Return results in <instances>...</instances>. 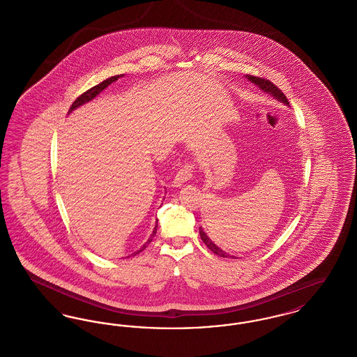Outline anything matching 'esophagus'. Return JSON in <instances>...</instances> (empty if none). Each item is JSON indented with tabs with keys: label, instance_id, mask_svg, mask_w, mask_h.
<instances>
[{
	"label": "esophagus",
	"instance_id": "34e87169",
	"mask_svg": "<svg viewBox=\"0 0 357 357\" xmlns=\"http://www.w3.org/2000/svg\"><path fill=\"white\" fill-rule=\"evenodd\" d=\"M192 174H194V165H192V162H186L182 166V169L176 172V175L174 178V186H181L182 183L190 181L192 178Z\"/></svg>",
	"mask_w": 357,
	"mask_h": 357
}]
</instances>
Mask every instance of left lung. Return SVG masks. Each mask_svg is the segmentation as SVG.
<instances>
[{
  "label": "left lung",
  "instance_id": "left-lung-1",
  "mask_svg": "<svg viewBox=\"0 0 357 357\" xmlns=\"http://www.w3.org/2000/svg\"><path fill=\"white\" fill-rule=\"evenodd\" d=\"M246 77H248L252 83L258 85L261 89H264L265 92L271 93L275 99H278L280 102H285V104H288L289 105L288 99H287V96L284 95V92H282L277 85L273 84L271 80L262 79V77H257V76H252V75H249V76H246ZM199 234H201V238H202L204 245H206L214 255H220V257H229V255H226V253H225L223 250H221L210 238L206 236V233H204L202 227H199Z\"/></svg>",
  "mask_w": 357,
  "mask_h": 357
}]
</instances>
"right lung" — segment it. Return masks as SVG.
Here are the masks:
<instances>
[{
	"label": "right lung",
	"mask_w": 357,
	"mask_h": 357,
	"mask_svg": "<svg viewBox=\"0 0 357 357\" xmlns=\"http://www.w3.org/2000/svg\"><path fill=\"white\" fill-rule=\"evenodd\" d=\"M119 76H112V77H109V79H107V80H104L100 84L95 85V86H92V88H89L88 91H85L83 95H80L75 102H72V105H70V108H69V112H72L75 108H77V107H80V105H83L84 102H89V100H92L93 98H96L100 92H102L104 88H107L108 85L111 84V83H114V82H116L118 79H119ZM158 223V222H156ZM156 229H158V225H155V227H153V234H151V237L149 238V241L142 246V249L139 250V252H136V253H140V252H143L149 245H150V242L153 241V238L155 237V234H156ZM135 253V255H136Z\"/></svg>",
	"instance_id": "add662e5"
}]
</instances>
